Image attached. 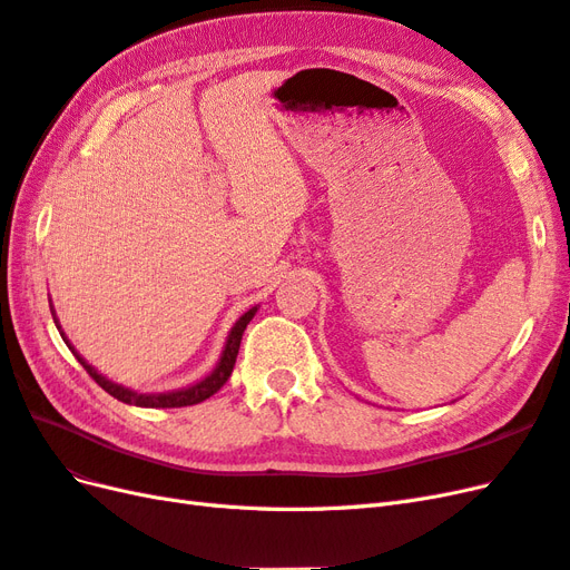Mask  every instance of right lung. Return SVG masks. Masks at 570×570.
Returning <instances> with one entry per match:
<instances>
[{
	"mask_svg": "<svg viewBox=\"0 0 570 570\" xmlns=\"http://www.w3.org/2000/svg\"><path fill=\"white\" fill-rule=\"evenodd\" d=\"M256 308H258V306H252L249 312H245L243 316H239V318L235 321V325L230 327V333H228L226 347H223V354H220V358H218L216 368H214L209 375H206V377H202L199 383L189 385V387H183V390H174V392L140 394V392H132L130 387L111 383L109 377H105L99 371H95V368L88 364V361H85V358L73 350V344L66 340L63 333H61V337H63V342L68 344V350H71V352L76 354V358L80 361V366L92 375V381H95L101 390L109 392L111 396H116L118 402L135 404V406H147V409H178V406H193V404H199V402H204V400H209L212 394H216L223 385H226V381H228L230 373H233V366H235V358H237V352H239V342H243V333H245L247 323L254 318ZM51 316H55V308H51ZM55 323H57V327H59V321H57V318H55Z\"/></svg>",
	"mask_w": 570,
	"mask_h": 570,
	"instance_id": "obj_1",
	"label": "right lung"
}]
</instances>
